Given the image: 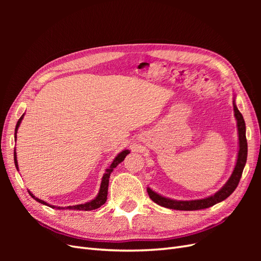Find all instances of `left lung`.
Instances as JSON below:
<instances>
[{
	"mask_svg": "<svg viewBox=\"0 0 261 261\" xmlns=\"http://www.w3.org/2000/svg\"><path fill=\"white\" fill-rule=\"evenodd\" d=\"M233 107H234V115L236 121H238V130H239V153H238V160H236L235 168L233 170L232 175L228 178V180L224 184V186L218 191L215 195L209 196L207 198L203 199H196V200H174L163 197L159 194L153 192L151 188L147 187V192L150 197V199L154 201L159 206L174 209V210H200L206 209L211 206H215L216 203L223 201L230 196L235 188L238 187L240 179L242 177V173L245 168L247 160V140H246V126H245V121L242 113L239 111L238 107L235 105V99L233 100Z\"/></svg>",
	"mask_w": 261,
	"mask_h": 261,
	"instance_id": "8db88e82",
	"label": "left lung"
}]
</instances>
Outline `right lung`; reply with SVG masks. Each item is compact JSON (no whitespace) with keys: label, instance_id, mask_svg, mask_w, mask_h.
Masks as SVG:
<instances>
[{"label":"right lung","instance_id":"1","mask_svg":"<svg viewBox=\"0 0 261 261\" xmlns=\"http://www.w3.org/2000/svg\"><path fill=\"white\" fill-rule=\"evenodd\" d=\"M22 118H23V114L20 116V118H19L17 124H16V128H15V140H16V138H17L16 134H17V130H18L19 125H20V123H21V121H22ZM128 153H129V150H123L122 152H120V153H118V154L115 156V159L113 160V162L111 163V165H110V168L107 169L106 173L103 174V177H102L100 189H99V193H98L97 197H96V198H94V199L90 200L89 202L82 203V204H76V206H68V207H65V208H64V207H55V206H50L49 203H46L45 201L37 198V197H35L34 194H31L29 191H28V193H29L30 196L33 197L34 199H36L38 202L43 203V204H45V206H50L51 208L60 209V210H61V209H62V210H63V209H69V210H85V211H90V210H93V209H98V208H100V207L102 206V204H105V202L107 201L110 175H111V173L113 172V170L117 167L118 164H120V163L125 159V156L127 155ZM14 162H15V167H16V169H17V171H18V163H17L16 150H14Z\"/></svg>","mask_w":261,"mask_h":261}]
</instances>
